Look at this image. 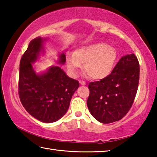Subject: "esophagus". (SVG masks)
<instances>
[{
	"label": "esophagus",
	"mask_w": 157,
	"mask_h": 157,
	"mask_svg": "<svg viewBox=\"0 0 157 157\" xmlns=\"http://www.w3.org/2000/svg\"><path fill=\"white\" fill-rule=\"evenodd\" d=\"M79 84H80L81 85H83V86L86 84V83L84 81H79Z\"/></svg>",
	"instance_id": "34e87169"
}]
</instances>
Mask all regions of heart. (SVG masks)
<instances>
[{"label":"heart","mask_w":157,"mask_h":157,"mask_svg":"<svg viewBox=\"0 0 157 157\" xmlns=\"http://www.w3.org/2000/svg\"><path fill=\"white\" fill-rule=\"evenodd\" d=\"M117 59L115 48L104 42H96L78 48L73 55H68L66 64L73 76L84 63L83 70L93 79H101L112 71Z\"/></svg>","instance_id":"heart-1"}]
</instances>
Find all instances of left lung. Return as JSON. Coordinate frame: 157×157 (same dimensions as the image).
<instances>
[{"mask_svg": "<svg viewBox=\"0 0 157 157\" xmlns=\"http://www.w3.org/2000/svg\"><path fill=\"white\" fill-rule=\"evenodd\" d=\"M139 62L134 54L121 57L107 77L89 84L87 106L100 123L120 121L129 111L139 82Z\"/></svg>", "mask_w": 157, "mask_h": 157, "instance_id": "1", "label": "left lung"}]
</instances>
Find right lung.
Returning a JSON list of instances; mask_svg holds the SVG:
<instances>
[{
  "mask_svg": "<svg viewBox=\"0 0 157 157\" xmlns=\"http://www.w3.org/2000/svg\"><path fill=\"white\" fill-rule=\"evenodd\" d=\"M46 39L39 36L32 40L20 62L18 95L25 110L43 123L57 121L65 115L71 100L78 89V81L69 78L59 66H50L46 72L36 74L33 63L44 52ZM66 55H59L58 63L64 64Z\"/></svg>",
  "mask_w": 157,
  "mask_h": 157,
  "instance_id": "add662e5",
  "label": "right lung"
}]
</instances>
